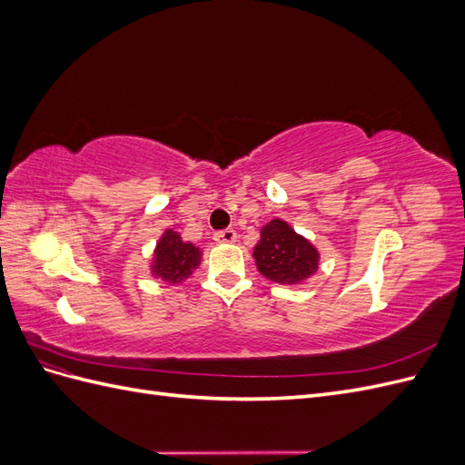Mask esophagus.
<instances>
[{
  "label": "esophagus",
  "mask_w": 465,
  "mask_h": 465,
  "mask_svg": "<svg viewBox=\"0 0 465 465\" xmlns=\"http://www.w3.org/2000/svg\"><path fill=\"white\" fill-rule=\"evenodd\" d=\"M213 241L219 244H227V242H234L236 241V231L232 229H224L213 234Z\"/></svg>",
  "instance_id": "esophagus-1"
}]
</instances>
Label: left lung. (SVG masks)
Returning a JSON list of instances; mask_svg holds the SVG:
<instances>
[{
  "label": "left lung",
  "instance_id": "obj_1",
  "mask_svg": "<svg viewBox=\"0 0 465 465\" xmlns=\"http://www.w3.org/2000/svg\"><path fill=\"white\" fill-rule=\"evenodd\" d=\"M258 272L279 285L297 287L318 272V248L283 219H272L260 231L254 246Z\"/></svg>",
  "mask_w": 465,
  "mask_h": 465
}]
</instances>
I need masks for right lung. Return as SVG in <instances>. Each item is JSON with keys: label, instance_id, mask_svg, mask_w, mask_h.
<instances>
[{"label": "right lung", "instance_id": "obj_1", "mask_svg": "<svg viewBox=\"0 0 465 465\" xmlns=\"http://www.w3.org/2000/svg\"><path fill=\"white\" fill-rule=\"evenodd\" d=\"M202 262V250L192 242L182 241L180 232L166 229L153 250L151 273L166 283L176 285L186 281Z\"/></svg>", "mask_w": 465, "mask_h": 465}]
</instances>
